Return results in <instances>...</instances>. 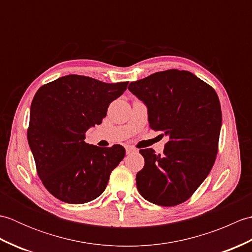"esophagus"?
Instances as JSON below:
<instances>
[{
    "mask_svg": "<svg viewBox=\"0 0 252 252\" xmlns=\"http://www.w3.org/2000/svg\"><path fill=\"white\" fill-rule=\"evenodd\" d=\"M126 154H132V153L136 152V149L131 147V146H126Z\"/></svg>",
    "mask_w": 252,
    "mask_h": 252,
    "instance_id": "34e87169",
    "label": "esophagus"
}]
</instances>
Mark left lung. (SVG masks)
Instances as JSON below:
<instances>
[{
	"label": "left lung",
	"mask_w": 252,
	"mask_h": 252,
	"mask_svg": "<svg viewBox=\"0 0 252 252\" xmlns=\"http://www.w3.org/2000/svg\"><path fill=\"white\" fill-rule=\"evenodd\" d=\"M130 92L147 106L151 129L169 137L163 155L141 149L145 160L136 186L146 200L162 207L186 201L216 161L222 126L216 91L194 73L178 69L131 82Z\"/></svg>",
	"instance_id": "obj_1"
}]
</instances>
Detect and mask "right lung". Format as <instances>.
<instances>
[{"mask_svg": "<svg viewBox=\"0 0 252 252\" xmlns=\"http://www.w3.org/2000/svg\"><path fill=\"white\" fill-rule=\"evenodd\" d=\"M129 82L105 83L69 74L41 87L32 99L28 143L36 172L51 194L67 203H85L106 189L111 171L125 158L121 145L101 148L85 143L112 100Z\"/></svg>", "mask_w": 252, "mask_h": 252, "instance_id": "1", "label": "right lung"}]
</instances>
